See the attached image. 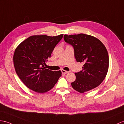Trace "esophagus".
<instances>
[{
  "label": "esophagus",
  "mask_w": 124,
  "mask_h": 124,
  "mask_svg": "<svg viewBox=\"0 0 124 124\" xmlns=\"http://www.w3.org/2000/svg\"><path fill=\"white\" fill-rule=\"evenodd\" d=\"M61 72H62V73H63V74H67V73H69V71H65V70H61Z\"/></svg>",
  "instance_id": "1"
}]
</instances>
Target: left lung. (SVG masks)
Here are the masks:
<instances>
[{"label": "left lung", "instance_id": "obj_1", "mask_svg": "<svg viewBox=\"0 0 124 124\" xmlns=\"http://www.w3.org/2000/svg\"><path fill=\"white\" fill-rule=\"evenodd\" d=\"M64 39L74 48L77 62L84 63L82 70L75 73L72 88L80 93L92 90L101 84L107 75L109 56L107 49L99 39L84 34L64 35Z\"/></svg>", "mask_w": 124, "mask_h": 124}]
</instances>
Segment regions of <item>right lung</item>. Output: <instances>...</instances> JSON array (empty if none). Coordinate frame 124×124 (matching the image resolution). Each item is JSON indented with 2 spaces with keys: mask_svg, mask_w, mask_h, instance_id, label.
I'll use <instances>...</instances> for the list:
<instances>
[{
  "mask_svg": "<svg viewBox=\"0 0 124 124\" xmlns=\"http://www.w3.org/2000/svg\"><path fill=\"white\" fill-rule=\"evenodd\" d=\"M63 36H31L16 48L13 60L16 72L27 88L38 93L50 90L61 76V71H51L45 62Z\"/></svg>",
  "mask_w": 124,
  "mask_h": 124,
  "instance_id": "1",
  "label": "right lung"
}]
</instances>
